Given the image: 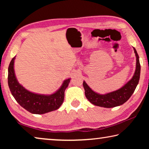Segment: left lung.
I'll list each match as a JSON object with an SVG mask.
<instances>
[{
    "mask_svg": "<svg viewBox=\"0 0 149 149\" xmlns=\"http://www.w3.org/2000/svg\"><path fill=\"white\" fill-rule=\"evenodd\" d=\"M133 50L136 56L135 73L132 79L120 89L106 94H99L92 90L86 82L84 81L83 85L85 89V97L91 103L100 107L113 108L123 104L130 99L139 84L141 73L139 57L134 47Z\"/></svg>",
    "mask_w": 149,
    "mask_h": 149,
    "instance_id": "8db88e82",
    "label": "left lung"
}]
</instances>
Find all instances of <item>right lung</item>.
Returning <instances> with one entry per match:
<instances>
[{
    "mask_svg": "<svg viewBox=\"0 0 149 149\" xmlns=\"http://www.w3.org/2000/svg\"><path fill=\"white\" fill-rule=\"evenodd\" d=\"M12 59L8 67V84L12 95L21 107L34 114H42L56 110L64 99V91L68 86L70 78L65 79L56 91L51 95L38 94L29 91L19 84L15 75L14 60Z\"/></svg>",
    "mask_w": 149,
    "mask_h": 149,
    "instance_id": "obj_1",
    "label": "right lung"
}]
</instances>
